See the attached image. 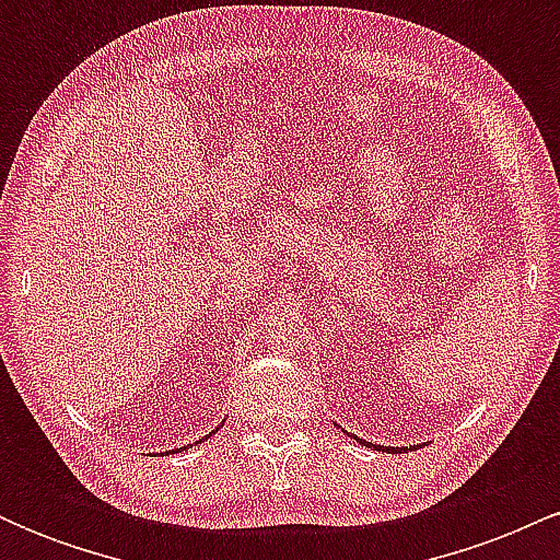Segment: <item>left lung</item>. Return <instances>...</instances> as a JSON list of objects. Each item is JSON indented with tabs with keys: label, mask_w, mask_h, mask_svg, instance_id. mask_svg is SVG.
<instances>
[{
	"label": "left lung",
	"mask_w": 560,
	"mask_h": 560,
	"mask_svg": "<svg viewBox=\"0 0 560 560\" xmlns=\"http://www.w3.org/2000/svg\"><path fill=\"white\" fill-rule=\"evenodd\" d=\"M350 436H352V434H350ZM378 447H382V445H378ZM382 450H384V447H382Z\"/></svg>",
	"instance_id": "left-lung-1"
}]
</instances>
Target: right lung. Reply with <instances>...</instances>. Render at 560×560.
Wrapping results in <instances>:
<instances>
[{"mask_svg":"<svg viewBox=\"0 0 560 560\" xmlns=\"http://www.w3.org/2000/svg\"><path fill=\"white\" fill-rule=\"evenodd\" d=\"M205 440H208V436H205ZM199 442H202V440H199ZM178 450H182V447H178Z\"/></svg>","mask_w":560,"mask_h":560,"instance_id":"add662e5","label":"right lung"}]
</instances>
